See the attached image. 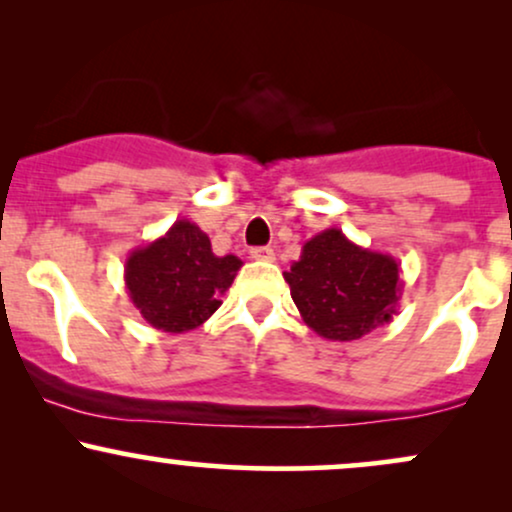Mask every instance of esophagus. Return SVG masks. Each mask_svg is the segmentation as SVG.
I'll use <instances>...</instances> for the list:
<instances>
[{
  "instance_id": "1",
  "label": "esophagus",
  "mask_w": 512,
  "mask_h": 512,
  "mask_svg": "<svg viewBox=\"0 0 512 512\" xmlns=\"http://www.w3.org/2000/svg\"><path fill=\"white\" fill-rule=\"evenodd\" d=\"M252 260H260V262H274V250L272 248H252L250 250Z\"/></svg>"
}]
</instances>
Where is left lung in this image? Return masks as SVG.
I'll return each instance as SVG.
<instances>
[{"label":"left lung","instance_id":"1","mask_svg":"<svg viewBox=\"0 0 512 512\" xmlns=\"http://www.w3.org/2000/svg\"><path fill=\"white\" fill-rule=\"evenodd\" d=\"M284 279L305 325L332 342L361 339L392 322L402 298L395 257L361 248L339 228L310 238Z\"/></svg>","mask_w":512,"mask_h":512}]
</instances>
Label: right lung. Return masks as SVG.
<instances>
[{"label": "right lung", "instance_id": "obj_1", "mask_svg": "<svg viewBox=\"0 0 512 512\" xmlns=\"http://www.w3.org/2000/svg\"><path fill=\"white\" fill-rule=\"evenodd\" d=\"M243 262L214 255L211 240L197 223L178 219L125 262L129 301L156 330L182 334L197 330L219 310Z\"/></svg>", "mask_w": 512, "mask_h": 512}]
</instances>
